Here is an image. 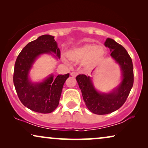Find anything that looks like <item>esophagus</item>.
<instances>
[{"mask_svg": "<svg viewBox=\"0 0 148 148\" xmlns=\"http://www.w3.org/2000/svg\"><path fill=\"white\" fill-rule=\"evenodd\" d=\"M78 75V73L77 72H75V71H73V72H71V75L72 77H76L77 75Z\"/></svg>", "mask_w": 148, "mask_h": 148, "instance_id": "34e87169", "label": "esophagus"}]
</instances>
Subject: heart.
<instances>
[{"label": "heart", "mask_w": 148, "mask_h": 148, "mask_svg": "<svg viewBox=\"0 0 148 148\" xmlns=\"http://www.w3.org/2000/svg\"><path fill=\"white\" fill-rule=\"evenodd\" d=\"M67 56L73 61H83L86 68H90L102 59L104 56V50L101 46L88 44L71 50Z\"/></svg>", "instance_id": "obj_1"}]
</instances>
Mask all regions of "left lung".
<instances>
[{"label":"left lung","mask_w":148,"mask_h":148,"mask_svg":"<svg viewBox=\"0 0 148 148\" xmlns=\"http://www.w3.org/2000/svg\"><path fill=\"white\" fill-rule=\"evenodd\" d=\"M104 44L121 67L123 80L120 86L109 94H100L95 90L90 77L83 74L76 77L85 104L96 114H109L120 108L128 98L134 82L132 59L125 48L111 38H107Z\"/></svg>","instance_id":"obj_1"}]
</instances>
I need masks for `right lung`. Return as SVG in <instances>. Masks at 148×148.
I'll return each instance as SVG.
<instances>
[{"label": "right lung", "instance_id": "right-lung-1", "mask_svg": "<svg viewBox=\"0 0 148 148\" xmlns=\"http://www.w3.org/2000/svg\"><path fill=\"white\" fill-rule=\"evenodd\" d=\"M56 54L58 58L60 52L54 37L50 35L40 36L30 42L18 55L15 63L13 83L20 101L30 110L40 113H50L59 104L62 87L69 74L53 75L40 83L32 84L28 79V73L34 60L44 53Z\"/></svg>", "mask_w": 148, "mask_h": 148}]
</instances>
